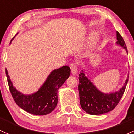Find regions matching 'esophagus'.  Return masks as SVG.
Listing matches in <instances>:
<instances>
[{
	"label": "esophagus",
	"mask_w": 134,
	"mask_h": 134,
	"mask_svg": "<svg viewBox=\"0 0 134 134\" xmlns=\"http://www.w3.org/2000/svg\"><path fill=\"white\" fill-rule=\"evenodd\" d=\"M70 68L71 69V72L72 73V74H76L78 72V67L76 64L74 63H71L70 64Z\"/></svg>",
	"instance_id": "34e87169"
}]
</instances>
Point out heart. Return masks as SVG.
Instances as JSON below:
<instances>
[{
  "instance_id": "heart-1",
  "label": "heart",
  "mask_w": 134,
  "mask_h": 134,
  "mask_svg": "<svg viewBox=\"0 0 134 134\" xmlns=\"http://www.w3.org/2000/svg\"><path fill=\"white\" fill-rule=\"evenodd\" d=\"M97 40H98V36H95V35H92L91 38V44L92 46L94 45L97 42Z\"/></svg>"
}]
</instances>
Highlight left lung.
Returning a JSON list of instances; mask_svg holds the SVG:
<instances>
[{"label":"left lung","instance_id":"1","mask_svg":"<svg viewBox=\"0 0 134 134\" xmlns=\"http://www.w3.org/2000/svg\"><path fill=\"white\" fill-rule=\"evenodd\" d=\"M117 46H120L128 54L126 44L120 34L117 31ZM85 70H81L79 75L78 91L81 108L91 115H100L110 112L121 99L129 81V74L123 85L118 91L113 92L104 93L99 91L96 85L85 76Z\"/></svg>","mask_w":134,"mask_h":134}]
</instances>
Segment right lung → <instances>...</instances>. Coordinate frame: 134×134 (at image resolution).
<instances>
[{"instance_id":"add662e5","label":"right lung","mask_w":134,"mask_h":134,"mask_svg":"<svg viewBox=\"0 0 134 134\" xmlns=\"http://www.w3.org/2000/svg\"><path fill=\"white\" fill-rule=\"evenodd\" d=\"M5 74L11 95L17 105L32 114L43 115L51 113L56 108L58 91L69 77L71 69L65 65L52 71L39 89L31 94H24L18 91L13 84L7 69Z\"/></svg>"}]
</instances>
